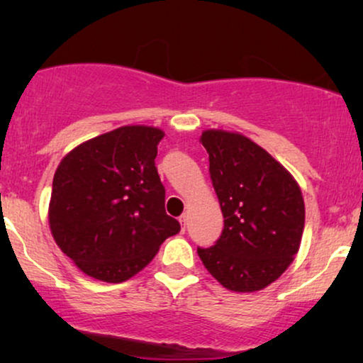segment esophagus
Returning <instances> with one entry per match:
<instances>
[{
	"label": "esophagus",
	"instance_id": "34e87169",
	"mask_svg": "<svg viewBox=\"0 0 363 363\" xmlns=\"http://www.w3.org/2000/svg\"><path fill=\"white\" fill-rule=\"evenodd\" d=\"M187 218H189V216H187V213H182V215H181V218H179V222H181V225H182V230H184V228H186V225H187Z\"/></svg>",
	"mask_w": 363,
	"mask_h": 363
}]
</instances>
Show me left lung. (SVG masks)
<instances>
[{
	"mask_svg": "<svg viewBox=\"0 0 363 363\" xmlns=\"http://www.w3.org/2000/svg\"><path fill=\"white\" fill-rule=\"evenodd\" d=\"M201 143L223 213V232L199 259L220 285L257 291L285 273L301 247V186L277 158L240 133L206 129Z\"/></svg>",
	"mask_w": 363,
	"mask_h": 363,
	"instance_id": "8db88e82",
	"label": "left lung"
}]
</instances>
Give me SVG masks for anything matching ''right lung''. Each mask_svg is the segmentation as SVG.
Here are the masks:
<instances>
[{
  "label": "right lung",
  "mask_w": 363,
  "mask_h": 363,
  "mask_svg": "<svg viewBox=\"0 0 363 363\" xmlns=\"http://www.w3.org/2000/svg\"><path fill=\"white\" fill-rule=\"evenodd\" d=\"M165 133L121 126L83 141L60 162L49 201V228L83 273L126 281L181 230L165 213V189L155 167Z\"/></svg>",
  "instance_id": "1"
}]
</instances>
